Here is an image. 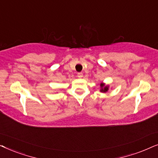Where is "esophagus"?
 <instances>
[{
    "instance_id": "obj_1",
    "label": "esophagus",
    "mask_w": 158,
    "mask_h": 158,
    "mask_svg": "<svg viewBox=\"0 0 158 158\" xmlns=\"http://www.w3.org/2000/svg\"><path fill=\"white\" fill-rule=\"evenodd\" d=\"M83 74L82 73H77V77H78L79 78H81V77H83Z\"/></svg>"
}]
</instances>
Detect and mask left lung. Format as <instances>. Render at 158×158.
Listing matches in <instances>:
<instances>
[{
  "mask_svg": "<svg viewBox=\"0 0 158 158\" xmlns=\"http://www.w3.org/2000/svg\"><path fill=\"white\" fill-rule=\"evenodd\" d=\"M101 90L100 91L102 93H106L109 90V86L105 85L104 83H101Z\"/></svg>",
  "mask_w": 158,
  "mask_h": 158,
  "instance_id": "left-lung-1",
  "label": "left lung"
}]
</instances>
